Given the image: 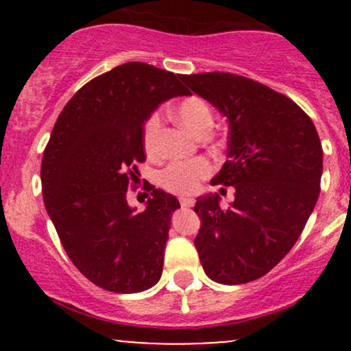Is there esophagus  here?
Masks as SVG:
<instances>
[{"label": "esophagus", "mask_w": 351, "mask_h": 351, "mask_svg": "<svg viewBox=\"0 0 351 351\" xmlns=\"http://www.w3.org/2000/svg\"><path fill=\"white\" fill-rule=\"evenodd\" d=\"M180 204L183 208H189V206H193V204H195V199L193 198H189V196H181L180 198Z\"/></svg>", "instance_id": "34e87169"}]
</instances>
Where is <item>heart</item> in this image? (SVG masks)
<instances>
[{
	"mask_svg": "<svg viewBox=\"0 0 351 351\" xmlns=\"http://www.w3.org/2000/svg\"><path fill=\"white\" fill-rule=\"evenodd\" d=\"M175 117L186 130L195 135H206L209 128L213 127L215 117H213L211 107L206 100L196 95L183 99L175 107ZM162 128V117L158 112L145 120L142 130L143 148L148 155H155L158 150V135ZM211 173V165L206 160H195V162H173L160 173V184L165 189L180 195L195 193L199 188L201 180H204Z\"/></svg>",
	"mask_w": 351,
	"mask_h": 351,
	"instance_id": "1",
	"label": "heart"
}]
</instances>
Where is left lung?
Returning a JSON list of instances; mask_svg holds the SVG:
<instances>
[{
    "label": "left lung",
    "mask_w": 351,
    "mask_h": 351,
    "mask_svg": "<svg viewBox=\"0 0 351 351\" xmlns=\"http://www.w3.org/2000/svg\"><path fill=\"white\" fill-rule=\"evenodd\" d=\"M228 119V160L211 181L234 186L231 206L204 195L195 213L201 265L217 284L259 279L287 256L320 193L324 152L310 117L284 94L229 72L180 75Z\"/></svg>",
    "instance_id": "left-lung-1"
}]
</instances>
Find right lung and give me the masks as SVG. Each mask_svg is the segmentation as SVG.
Returning <instances> with one entry per match:
<instances>
[{
	"mask_svg": "<svg viewBox=\"0 0 351 351\" xmlns=\"http://www.w3.org/2000/svg\"><path fill=\"white\" fill-rule=\"evenodd\" d=\"M176 95L184 92L173 72L145 62L117 66L75 92L44 150V206L72 264L106 291L143 292L162 277L180 203L150 184L147 208L136 213L127 189L145 162V120Z\"/></svg>",
	"mask_w": 351,
	"mask_h": 351,
	"instance_id": "1",
	"label": "right lung"
}]
</instances>
